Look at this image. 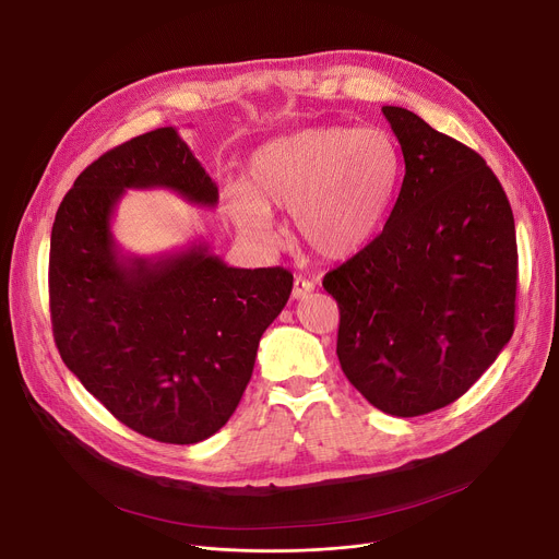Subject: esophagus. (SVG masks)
<instances>
[{
  "label": "esophagus",
  "instance_id": "esophagus-1",
  "mask_svg": "<svg viewBox=\"0 0 559 559\" xmlns=\"http://www.w3.org/2000/svg\"><path fill=\"white\" fill-rule=\"evenodd\" d=\"M314 283L312 281H306V278H296L294 281V287H292V299H296V301H299V299H306V296L308 294H312L314 292Z\"/></svg>",
  "mask_w": 559,
  "mask_h": 559
}]
</instances>
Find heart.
Wrapping results in <instances>:
<instances>
[{
	"mask_svg": "<svg viewBox=\"0 0 559 559\" xmlns=\"http://www.w3.org/2000/svg\"><path fill=\"white\" fill-rule=\"evenodd\" d=\"M400 175V145L386 130L319 126L260 145L247 181L225 200L249 240L274 242L272 209L292 211L296 240L325 260H344L378 236Z\"/></svg>",
	"mask_w": 559,
	"mask_h": 559,
	"instance_id": "1",
	"label": "heart"
}]
</instances>
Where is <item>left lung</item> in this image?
Listing matches in <instances>:
<instances>
[{
	"instance_id": "1",
	"label": "left lung",
	"mask_w": 559,
	"mask_h": 559,
	"mask_svg": "<svg viewBox=\"0 0 559 559\" xmlns=\"http://www.w3.org/2000/svg\"><path fill=\"white\" fill-rule=\"evenodd\" d=\"M404 179L382 234L323 278L337 357L380 412L414 418L459 400L514 330L516 238L497 175L414 111L382 107Z\"/></svg>"
}]
</instances>
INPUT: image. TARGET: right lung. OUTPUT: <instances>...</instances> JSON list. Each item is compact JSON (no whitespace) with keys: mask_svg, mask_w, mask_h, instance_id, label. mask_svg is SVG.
<instances>
[{"mask_svg":"<svg viewBox=\"0 0 559 559\" xmlns=\"http://www.w3.org/2000/svg\"><path fill=\"white\" fill-rule=\"evenodd\" d=\"M128 189L217 204L215 181L175 128L134 136L87 166L51 229L56 346L126 427L193 444L234 416L258 342L285 308L294 278L283 267H229L204 240L151 258L123 253L111 217Z\"/></svg>","mask_w":559,"mask_h":559,"instance_id":"add662e5","label":"right lung"}]
</instances>
